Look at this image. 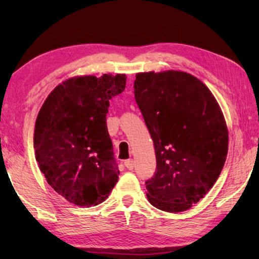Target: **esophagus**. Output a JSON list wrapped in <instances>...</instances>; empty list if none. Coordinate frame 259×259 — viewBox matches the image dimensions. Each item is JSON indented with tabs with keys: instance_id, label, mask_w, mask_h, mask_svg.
<instances>
[{
	"instance_id": "34e87169",
	"label": "esophagus",
	"mask_w": 259,
	"mask_h": 259,
	"mask_svg": "<svg viewBox=\"0 0 259 259\" xmlns=\"http://www.w3.org/2000/svg\"><path fill=\"white\" fill-rule=\"evenodd\" d=\"M124 165H125V168H126V169L133 170V169H134V166H135V161H134L133 159L125 160V161H124Z\"/></svg>"
}]
</instances>
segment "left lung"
I'll return each instance as SVG.
<instances>
[{
  "label": "left lung",
  "instance_id": "1",
  "mask_svg": "<svg viewBox=\"0 0 259 259\" xmlns=\"http://www.w3.org/2000/svg\"><path fill=\"white\" fill-rule=\"evenodd\" d=\"M135 99L155 148L147 199L166 212L190 209L207 194L224 166L229 133L210 90L191 74L138 73Z\"/></svg>",
  "mask_w": 259,
  "mask_h": 259
}]
</instances>
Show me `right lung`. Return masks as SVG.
I'll list each match as a JSON object with an SVG mask.
<instances>
[{
  "label": "right lung",
  "mask_w": 259,
  "mask_h": 259,
  "mask_svg": "<svg viewBox=\"0 0 259 259\" xmlns=\"http://www.w3.org/2000/svg\"><path fill=\"white\" fill-rule=\"evenodd\" d=\"M124 74L68 78L38 112L34 131L36 161L54 190L80 207L108 198L120 170L106 114L109 100L125 88Z\"/></svg>",
  "instance_id": "right-lung-1"
}]
</instances>
